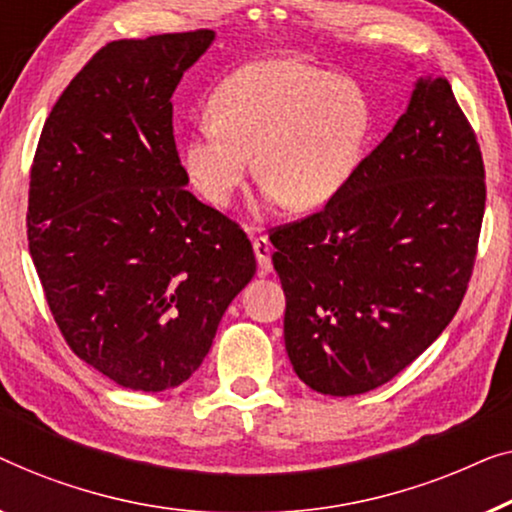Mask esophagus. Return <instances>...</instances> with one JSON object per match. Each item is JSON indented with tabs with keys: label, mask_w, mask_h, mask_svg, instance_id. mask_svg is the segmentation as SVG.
<instances>
[{
	"label": "esophagus",
	"mask_w": 512,
	"mask_h": 512,
	"mask_svg": "<svg viewBox=\"0 0 512 512\" xmlns=\"http://www.w3.org/2000/svg\"><path fill=\"white\" fill-rule=\"evenodd\" d=\"M253 250L257 257V266L262 273L271 271V243L266 236H253Z\"/></svg>",
	"instance_id": "esophagus-1"
}]
</instances>
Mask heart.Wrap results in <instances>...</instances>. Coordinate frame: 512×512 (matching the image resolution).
Segmentation results:
<instances>
[{
	"label": "heart",
	"instance_id": "1",
	"mask_svg": "<svg viewBox=\"0 0 512 512\" xmlns=\"http://www.w3.org/2000/svg\"><path fill=\"white\" fill-rule=\"evenodd\" d=\"M371 134L366 92L345 76L273 57L222 78L211 115L194 122L183 160L213 204H227L253 167L269 199L325 206L352 181Z\"/></svg>",
	"mask_w": 512,
	"mask_h": 512
}]
</instances>
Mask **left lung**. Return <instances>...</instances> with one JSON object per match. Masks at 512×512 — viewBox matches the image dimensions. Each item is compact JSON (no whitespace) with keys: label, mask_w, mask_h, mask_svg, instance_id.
Segmentation results:
<instances>
[{"label":"left lung","mask_w":512,"mask_h":512,"mask_svg":"<svg viewBox=\"0 0 512 512\" xmlns=\"http://www.w3.org/2000/svg\"><path fill=\"white\" fill-rule=\"evenodd\" d=\"M485 197L480 146L448 78H417L352 181L271 234L285 350L311 390H376L443 334L469 287Z\"/></svg>","instance_id":"1"}]
</instances>
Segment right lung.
<instances>
[{
	"label": "right lung",
	"mask_w": 512,
	"mask_h": 512,
	"mask_svg": "<svg viewBox=\"0 0 512 512\" xmlns=\"http://www.w3.org/2000/svg\"><path fill=\"white\" fill-rule=\"evenodd\" d=\"M211 30L106 43L43 125L27 239L64 341L127 390L199 369L227 306L255 276L243 229L187 192L176 85Z\"/></svg>",
	"instance_id": "add662e5"
}]
</instances>
